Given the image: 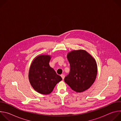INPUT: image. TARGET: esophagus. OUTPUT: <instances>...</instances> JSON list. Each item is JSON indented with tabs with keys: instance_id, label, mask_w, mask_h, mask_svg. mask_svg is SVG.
I'll return each instance as SVG.
<instances>
[{
	"instance_id": "esophagus-1",
	"label": "esophagus",
	"mask_w": 121,
	"mask_h": 121,
	"mask_svg": "<svg viewBox=\"0 0 121 121\" xmlns=\"http://www.w3.org/2000/svg\"><path fill=\"white\" fill-rule=\"evenodd\" d=\"M61 77H62V78L63 79H64V78H65V75H64V74H62V75H61Z\"/></svg>"
}]
</instances>
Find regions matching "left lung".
Instances as JSON below:
<instances>
[{"mask_svg":"<svg viewBox=\"0 0 121 121\" xmlns=\"http://www.w3.org/2000/svg\"><path fill=\"white\" fill-rule=\"evenodd\" d=\"M67 58L70 70L65 78V82L77 92H82L89 89L95 81L97 74L95 60L83 50L70 52L67 54Z\"/></svg>","mask_w":121,"mask_h":121,"instance_id":"8db88e82","label":"left lung"}]
</instances>
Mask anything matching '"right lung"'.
Here are the masks:
<instances>
[{
	"label": "right lung",
	"mask_w": 121,
	"mask_h": 121,
	"mask_svg": "<svg viewBox=\"0 0 121 121\" xmlns=\"http://www.w3.org/2000/svg\"><path fill=\"white\" fill-rule=\"evenodd\" d=\"M51 57L48 55H41L32 61L29 73V79L33 88L43 94L52 92L57 83L62 80L49 63Z\"/></svg>",
	"instance_id": "right-lung-1"
}]
</instances>
